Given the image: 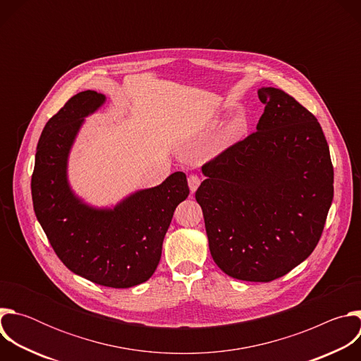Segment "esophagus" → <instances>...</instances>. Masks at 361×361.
I'll list each match as a JSON object with an SVG mask.
<instances>
[{
	"label": "esophagus",
	"mask_w": 361,
	"mask_h": 361,
	"mask_svg": "<svg viewBox=\"0 0 361 361\" xmlns=\"http://www.w3.org/2000/svg\"><path fill=\"white\" fill-rule=\"evenodd\" d=\"M200 184H201V177H198L197 174H191L188 177V187H190L191 192H195V190L200 187Z\"/></svg>",
	"instance_id": "esophagus-1"
}]
</instances>
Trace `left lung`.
<instances>
[{
	"instance_id": "left-lung-1",
	"label": "left lung",
	"mask_w": 361,
	"mask_h": 361,
	"mask_svg": "<svg viewBox=\"0 0 361 361\" xmlns=\"http://www.w3.org/2000/svg\"><path fill=\"white\" fill-rule=\"evenodd\" d=\"M257 131L201 169L195 191L214 263L230 277L269 283L316 248L334 171L317 118L283 90L263 87Z\"/></svg>"
}]
</instances>
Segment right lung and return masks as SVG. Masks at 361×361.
Wrapping results in <instances>:
<instances>
[{
  "instance_id": "obj_1",
  "label": "right lung",
  "mask_w": 361,
  "mask_h": 361,
  "mask_svg": "<svg viewBox=\"0 0 361 361\" xmlns=\"http://www.w3.org/2000/svg\"><path fill=\"white\" fill-rule=\"evenodd\" d=\"M106 95L82 91L45 124L31 177L34 212L59 259L99 286L128 288L156 271L177 205L188 194L187 177L173 173L160 185L138 190L113 209H95L74 194L67 177L71 147Z\"/></svg>"
}]
</instances>
